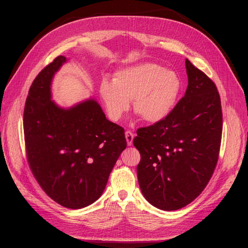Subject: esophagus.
<instances>
[{
    "label": "esophagus",
    "mask_w": 248,
    "mask_h": 248,
    "mask_svg": "<svg viewBox=\"0 0 248 248\" xmlns=\"http://www.w3.org/2000/svg\"><path fill=\"white\" fill-rule=\"evenodd\" d=\"M125 138H126L127 145L131 146L132 145V141H133V139H134V134L131 131H126L125 132Z\"/></svg>",
    "instance_id": "34e87169"
}]
</instances>
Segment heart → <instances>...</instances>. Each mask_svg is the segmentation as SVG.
<instances>
[{
  "label": "heart",
  "instance_id": "obj_1",
  "mask_svg": "<svg viewBox=\"0 0 248 248\" xmlns=\"http://www.w3.org/2000/svg\"><path fill=\"white\" fill-rule=\"evenodd\" d=\"M181 87V80L174 71L144 63L118 71L112 81L103 79L99 93L111 121H119L133 99V108L141 118L157 123L174 109Z\"/></svg>",
  "mask_w": 248,
  "mask_h": 248
}]
</instances>
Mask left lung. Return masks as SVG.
<instances>
[{"label":"left lung","mask_w":248,"mask_h":248,"mask_svg":"<svg viewBox=\"0 0 248 248\" xmlns=\"http://www.w3.org/2000/svg\"><path fill=\"white\" fill-rule=\"evenodd\" d=\"M185 95L160 122L140 128L133 145L145 199L166 211L188 205L205 189L218 160L222 132L219 93L206 74L185 60Z\"/></svg>","instance_id":"8db88e82"}]
</instances>
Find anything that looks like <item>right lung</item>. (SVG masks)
<instances>
[{
  "instance_id": "right-lung-1",
  "label": "right lung",
  "mask_w": 248,
  "mask_h": 248,
  "mask_svg": "<svg viewBox=\"0 0 248 248\" xmlns=\"http://www.w3.org/2000/svg\"><path fill=\"white\" fill-rule=\"evenodd\" d=\"M66 62V57H57L30 88L25 141L30 169L41 188L63 207L80 209L100 198L127 144L124 129L108 121L94 98L68 108L51 99L52 78Z\"/></svg>"
}]
</instances>
